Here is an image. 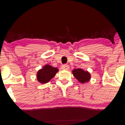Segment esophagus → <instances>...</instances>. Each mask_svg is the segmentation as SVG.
Instances as JSON below:
<instances>
[{"instance_id":"1","label":"esophagus","mask_w":125,"mask_h":125,"mask_svg":"<svg viewBox=\"0 0 125 125\" xmlns=\"http://www.w3.org/2000/svg\"><path fill=\"white\" fill-rule=\"evenodd\" d=\"M61 68L62 69H64V70H68V69H69V65H63L62 66Z\"/></svg>"}]
</instances>
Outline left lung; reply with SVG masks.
<instances>
[{
    "label": "left lung",
    "mask_w": 125,
    "mask_h": 125,
    "mask_svg": "<svg viewBox=\"0 0 125 125\" xmlns=\"http://www.w3.org/2000/svg\"><path fill=\"white\" fill-rule=\"evenodd\" d=\"M73 75L80 83H84L90 81L91 78V75L88 71L83 70V69H74L73 72Z\"/></svg>",
    "instance_id": "obj_1"
}]
</instances>
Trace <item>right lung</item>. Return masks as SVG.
I'll use <instances>...</instances> for the list:
<instances>
[{
  "instance_id": "obj_1",
  "label": "right lung",
  "mask_w": 125,
  "mask_h": 125,
  "mask_svg": "<svg viewBox=\"0 0 125 125\" xmlns=\"http://www.w3.org/2000/svg\"><path fill=\"white\" fill-rule=\"evenodd\" d=\"M58 71V68L52 67L49 65H45L37 72L36 78L38 81L41 84L47 83L56 75Z\"/></svg>"
}]
</instances>
